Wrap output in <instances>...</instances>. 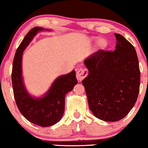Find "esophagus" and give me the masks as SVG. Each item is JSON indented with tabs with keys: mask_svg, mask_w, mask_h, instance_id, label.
<instances>
[{
	"mask_svg": "<svg viewBox=\"0 0 148 148\" xmlns=\"http://www.w3.org/2000/svg\"><path fill=\"white\" fill-rule=\"evenodd\" d=\"M88 75V71L85 68H80L78 71H77L76 73V77L79 81H82L85 77H87Z\"/></svg>",
	"mask_w": 148,
	"mask_h": 148,
	"instance_id": "34e87169",
	"label": "esophagus"
}]
</instances>
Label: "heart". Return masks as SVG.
<instances>
[{
  "label": "heart",
  "instance_id": "obj_1",
  "mask_svg": "<svg viewBox=\"0 0 148 148\" xmlns=\"http://www.w3.org/2000/svg\"><path fill=\"white\" fill-rule=\"evenodd\" d=\"M97 45L100 49H104L105 48H106V47H107V42H106L105 39H101L98 41Z\"/></svg>",
  "mask_w": 148,
  "mask_h": 148
}]
</instances>
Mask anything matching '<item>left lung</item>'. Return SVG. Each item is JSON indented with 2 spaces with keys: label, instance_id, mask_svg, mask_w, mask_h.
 Returning <instances> with one entry per match:
<instances>
[{
  "label": "left lung",
  "instance_id": "1",
  "mask_svg": "<svg viewBox=\"0 0 148 148\" xmlns=\"http://www.w3.org/2000/svg\"><path fill=\"white\" fill-rule=\"evenodd\" d=\"M114 51L99 50L84 61L88 75L82 80L89 108L97 118L118 121L137 101L140 82L134 47L119 34Z\"/></svg>",
  "mask_w": 148,
  "mask_h": 148
}]
</instances>
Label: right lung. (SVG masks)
<instances>
[{"label": "right lung", "instance_id": "add662e5", "mask_svg": "<svg viewBox=\"0 0 148 148\" xmlns=\"http://www.w3.org/2000/svg\"><path fill=\"white\" fill-rule=\"evenodd\" d=\"M44 30V28L39 27L32 28L20 43L12 63V83L15 102L23 116L34 124L47 127L61 120L65 110L66 95L72 91L77 80L73 70L68 74L57 77L42 97H33L27 91L22 75L23 53L34 36ZM45 30L49 31L47 29Z\"/></svg>", "mask_w": 148, "mask_h": 148}]
</instances>
